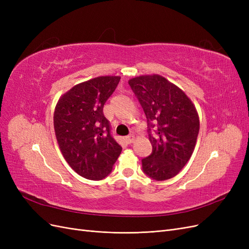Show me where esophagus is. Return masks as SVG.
Masks as SVG:
<instances>
[{
  "label": "esophagus",
  "mask_w": 249,
  "mask_h": 249,
  "mask_svg": "<svg viewBox=\"0 0 249 249\" xmlns=\"http://www.w3.org/2000/svg\"><path fill=\"white\" fill-rule=\"evenodd\" d=\"M125 141H126L127 143H132V142L134 141V136H133V135H131V136L125 137Z\"/></svg>",
  "instance_id": "obj_1"
}]
</instances>
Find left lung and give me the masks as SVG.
<instances>
[{
	"label": "left lung",
	"instance_id": "8db88e82",
	"mask_svg": "<svg viewBox=\"0 0 249 249\" xmlns=\"http://www.w3.org/2000/svg\"><path fill=\"white\" fill-rule=\"evenodd\" d=\"M147 119L153 150L142 159V170L156 180L176 177L189 161L199 132L194 105L183 90L159 74L129 81Z\"/></svg>",
	"mask_w": 249,
	"mask_h": 249
}]
</instances>
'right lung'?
Listing matches in <instances>:
<instances>
[{"label":"right lung","mask_w":249,"mask_h":249,"mask_svg":"<svg viewBox=\"0 0 249 249\" xmlns=\"http://www.w3.org/2000/svg\"><path fill=\"white\" fill-rule=\"evenodd\" d=\"M119 81L120 77H97L81 83L56 105L54 127L60 150L70 166L87 179L108 177L122 153L103 112Z\"/></svg>","instance_id":"add662e5"}]
</instances>
